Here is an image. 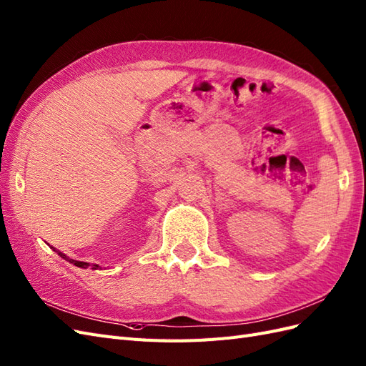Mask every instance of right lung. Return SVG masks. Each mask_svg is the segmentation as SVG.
<instances>
[{
    "mask_svg": "<svg viewBox=\"0 0 366 366\" xmlns=\"http://www.w3.org/2000/svg\"><path fill=\"white\" fill-rule=\"evenodd\" d=\"M54 252H56L59 257L62 258V259H65V261H69L70 264H74L76 267H81V269H88V267H92V270H99L101 269V265L99 264H90V262H84V261H76V259H71V258H69L67 254L65 253H62V252H59L58 249H54V247H51Z\"/></svg>",
    "mask_w": 366,
    "mask_h": 366,
    "instance_id": "obj_1",
    "label": "right lung"
}]
</instances>
